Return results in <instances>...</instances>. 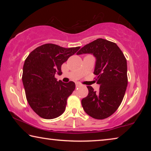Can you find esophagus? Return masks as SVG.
<instances>
[{"label": "esophagus", "mask_w": 151, "mask_h": 151, "mask_svg": "<svg viewBox=\"0 0 151 151\" xmlns=\"http://www.w3.org/2000/svg\"><path fill=\"white\" fill-rule=\"evenodd\" d=\"M81 85L80 83H76V87H79V86H81Z\"/></svg>", "instance_id": "34e87169"}]
</instances>
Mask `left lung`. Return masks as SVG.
<instances>
[{
	"label": "left lung",
	"mask_w": 151,
	"mask_h": 151,
	"mask_svg": "<svg viewBox=\"0 0 151 151\" xmlns=\"http://www.w3.org/2000/svg\"><path fill=\"white\" fill-rule=\"evenodd\" d=\"M91 54L96 58L94 74L97 76L99 91L87 86L88 94L82 99L84 111L96 119L112 115L121 104L126 92L127 63L123 53L116 45L109 40L98 39L84 46L76 55Z\"/></svg>",
	"instance_id": "1"
}]
</instances>
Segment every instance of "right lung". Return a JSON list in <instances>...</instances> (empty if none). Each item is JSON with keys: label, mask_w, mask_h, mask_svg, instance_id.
<instances>
[{"label": "right lung", "mask_w": 151, "mask_h": 151, "mask_svg": "<svg viewBox=\"0 0 151 151\" xmlns=\"http://www.w3.org/2000/svg\"><path fill=\"white\" fill-rule=\"evenodd\" d=\"M79 48L45 44L32 50L25 60L22 80L26 97L30 106L41 118L55 119L65 112L75 83L57 81L55 76L62 75L61 66Z\"/></svg>", "instance_id": "right-lung-1"}]
</instances>
